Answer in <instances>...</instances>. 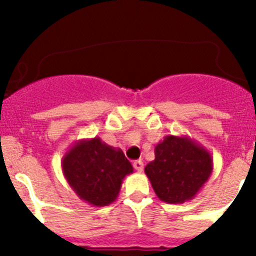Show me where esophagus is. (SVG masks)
I'll use <instances>...</instances> for the list:
<instances>
[{"label": "esophagus", "instance_id": "esophagus-1", "mask_svg": "<svg viewBox=\"0 0 256 256\" xmlns=\"http://www.w3.org/2000/svg\"><path fill=\"white\" fill-rule=\"evenodd\" d=\"M134 168H135L138 172H142L144 171V162L141 161V160L135 161L134 162Z\"/></svg>", "mask_w": 256, "mask_h": 256}]
</instances>
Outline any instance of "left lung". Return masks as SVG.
I'll list each match as a JSON object with an SVG mask.
<instances>
[{
	"label": "left lung",
	"instance_id": "left-lung-1",
	"mask_svg": "<svg viewBox=\"0 0 256 256\" xmlns=\"http://www.w3.org/2000/svg\"><path fill=\"white\" fill-rule=\"evenodd\" d=\"M213 172L208 150L188 136L167 135L154 147V160L144 167L157 197L170 204L190 200Z\"/></svg>",
	"mask_w": 256,
	"mask_h": 256
}]
</instances>
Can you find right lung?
Masks as SVG:
<instances>
[{"label": "right lung", "instance_id": "1", "mask_svg": "<svg viewBox=\"0 0 256 256\" xmlns=\"http://www.w3.org/2000/svg\"><path fill=\"white\" fill-rule=\"evenodd\" d=\"M62 171L80 200L105 207L118 198L122 180L134 168L120 148L94 138L79 140L66 152Z\"/></svg>", "mask_w": 256, "mask_h": 256}]
</instances>
